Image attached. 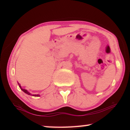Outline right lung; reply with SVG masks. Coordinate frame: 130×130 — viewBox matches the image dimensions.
<instances>
[{
	"label": "right lung",
	"mask_w": 130,
	"mask_h": 130,
	"mask_svg": "<svg viewBox=\"0 0 130 130\" xmlns=\"http://www.w3.org/2000/svg\"><path fill=\"white\" fill-rule=\"evenodd\" d=\"M19 87H20V88H21V89L22 90V91H23L24 92H25V93H26V94H28V95H31V96H37V97L39 96V94H31L30 93H29V92H28L27 91V90H26V89H25L22 88V87H21V86L20 85V84H19Z\"/></svg>",
	"instance_id": "obj_1"
}]
</instances>
